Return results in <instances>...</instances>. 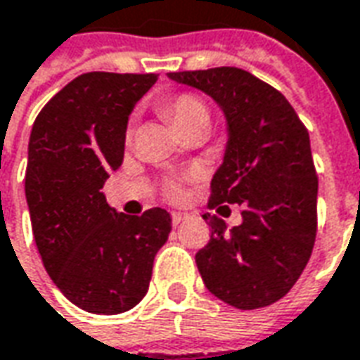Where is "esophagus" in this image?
<instances>
[{
    "mask_svg": "<svg viewBox=\"0 0 360 360\" xmlns=\"http://www.w3.org/2000/svg\"><path fill=\"white\" fill-rule=\"evenodd\" d=\"M186 219H190V214H188V212H182V211L172 212V224H174V226H178V224L184 222Z\"/></svg>",
    "mask_w": 360,
    "mask_h": 360,
    "instance_id": "obj_1",
    "label": "esophagus"
}]
</instances>
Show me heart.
I'll return each instance as SVG.
<instances>
[{"label": "heart", "instance_id": "heart-1", "mask_svg": "<svg viewBox=\"0 0 360 360\" xmlns=\"http://www.w3.org/2000/svg\"><path fill=\"white\" fill-rule=\"evenodd\" d=\"M161 112L170 120L178 134H184L195 126H209V109L198 96L191 94H178V96L167 97L159 105ZM176 193V190H172Z\"/></svg>", "mask_w": 360, "mask_h": 360}]
</instances>
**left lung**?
<instances>
[{
	"instance_id": "left-lung-1",
	"label": "left lung",
	"mask_w": 360,
	"mask_h": 360,
	"mask_svg": "<svg viewBox=\"0 0 360 360\" xmlns=\"http://www.w3.org/2000/svg\"><path fill=\"white\" fill-rule=\"evenodd\" d=\"M167 76L207 94L226 119V149L212 174L209 207L243 205V222L230 230L219 217L203 214L211 240L195 255L199 274L214 297L236 309L272 305L297 282L316 238L319 178L309 132L290 101L248 70Z\"/></svg>"
}]
</instances>
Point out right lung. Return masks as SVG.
Returning a JSON list of instances; mask_svg holds the SVG:
<instances>
[{"label":"right lung","mask_w":360,"mask_h":360,"mask_svg":"<svg viewBox=\"0 0 360 360\" xmlns=\"http://www.w3.org/2000/svg\"><path fill=\"white\" fill-rule=\"evenodd\" d=\"M157 75L86 72L55 94L28 141L25 191L41 263L70 303L94 314L130 311L148 293L172 219L112 209L101 191L124 159L126 128Z\"/></svg>","instance_id":"right-lung-1"}]
</instances>
